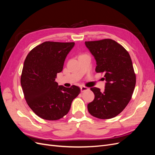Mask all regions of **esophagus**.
<instances>
[{
  "label": "esophagus",
  "mask_w": 155,
  "mask_h": 155,
  "mask_svg": "<svg viewBox=\"0 0 155 155\" xmlns=\"http://www.w3.org/2000/svg\"><path fill=\"white\" fill-rule=\"evenodd\" d=\"M80 88H81V92H85V91H87L88 90V88L87 87H80Z\"/></svg>",
  "instance_id": "34e87169"
}]
</instances>
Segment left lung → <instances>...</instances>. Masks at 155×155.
<instances>
[{
    "instance_id": "1",
    "label": "left lung",
    "mask_w": 155,
    "mask_h": 155,
    "mask_svg": "<svg viewBox=\"0 0 155 155\" xmlns=\"http://www.w3.org/2000/svg\"><path fill=\"white\" fill-rule=\"evenodd\" d=\"M87 48L94 57L96 72H104V92L93 87L94 99L87 105L92 116L110 119L118 115L130 101L136 85V76L130 55L122 46L110 39L85 41Z\"/></svg>"
}]
</instances>
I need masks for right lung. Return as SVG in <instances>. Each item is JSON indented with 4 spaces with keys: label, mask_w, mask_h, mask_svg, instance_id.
<instances>
[{
    "label": "right lung",
    "mask_w": 155,
    "mask_h": 155,
    "mask_svg": "<svg viewBox=\"0 0 155 155\" xmlns=\"http://www.w3.org/2000/svg\"><path fill=\"white\" fill-rule=\"evenodd\" d=\"M74 45L46 41L32 49L25 61L21 78L23 93L30 109L41 118H63L80 93L77 86L66 88L55 81Z\"/></svg>",
    "instance_id": "add662e5"
}]
</instances>
